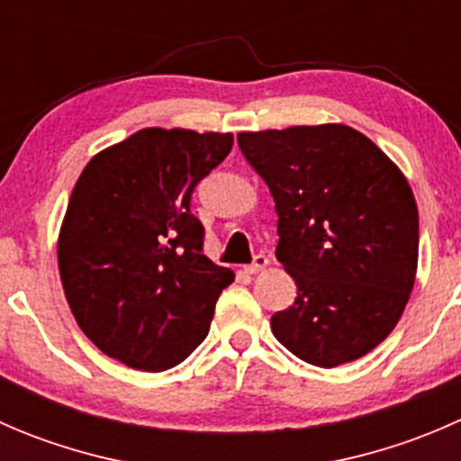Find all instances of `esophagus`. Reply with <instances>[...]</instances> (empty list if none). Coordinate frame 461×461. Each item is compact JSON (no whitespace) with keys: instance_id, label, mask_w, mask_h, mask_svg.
Masks as SVG:
<instances>
[{"instance_id":"esophagus-1","label":"esophagus","mask_w":461,"mask_h":461,"mask_svg":"<svg viewBox=\"0 0 461 461\" xmlns=\"http://www.w3.org/2000/svg\"><path fill=\"white\" fill-rule=\"evenodd\" d=\"M267 265H269V258L265 257V254H257L252 263L245 265V272H248V274H258V272H263V269L267 267Z\"/></svg>"}]
</instances>
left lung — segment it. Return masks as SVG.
Segmentation results:
<instances>
[{"instance_id":"8db88e82","label":"left lung","mask_w":461,"mask_h":461,"mask_svg":"<svg viewBox=\"0 0 461 461\" xmlns=\"http://www.w3.org/2000/svg\"><path fill=\"white\" fill-rule=\"evenodd\" d=\"M278 213L296 299L269 321L292 355L334 368L368 355L415 285L420 216L402 171L346 124L239 133Z\"/></svg>"}]
</instances>
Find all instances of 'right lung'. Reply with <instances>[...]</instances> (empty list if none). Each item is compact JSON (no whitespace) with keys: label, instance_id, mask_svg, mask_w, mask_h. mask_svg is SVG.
Returning <instances> with one entry per match:
<instances>
[{"label":"right lung","instance_id":"add662e5","mask_svg":"<svg viewBox=\"0 0 461 461\" xmlns=\"http://www.w3.org/2000/svg\"><path fill=\"white\" fill-rule=\"evenodd\" d=\"M231 144V133L142 129L77 178L59 231V276L77 325L111 359L160 373L207 337L234 274L203 254L192 194Z\"/></svg>","mask_w":461,"mask_h":461}]
</instances>
